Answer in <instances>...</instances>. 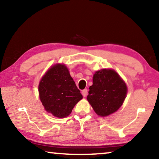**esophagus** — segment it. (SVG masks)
<instances>
[{"label":"esophagus","instance_id":"obj_1","mask_svg":"<svg viewBox=\"0 0 159 159\" xmlns=\"http://www.w3.org/2000/svg\"><path fill=\"white\" fill-rule=\"evenodd\" d=\"M87 93H88V91H87V89H84V90H82V93L83 97H87Z\"/></svg>","mask_w":159,"mask_h":159}]
</instances>
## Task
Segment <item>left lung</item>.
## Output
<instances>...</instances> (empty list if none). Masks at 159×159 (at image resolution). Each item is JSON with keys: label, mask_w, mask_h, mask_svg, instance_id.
I'll list each match as a JSON object with an SVG mask.
<instances>
[{"label": "left lung", "mask_w": 159, "mask_h": 159, "mask_svg": "<svg viewBox=\"0 0 159 159\" xmlns=\"http://www.w3.org/2000/svg\"><path fill=\"white\" fill-rule=\"evenodd\" d=\"M127 92L125 82L115 70L102 69L93 75L87 98L95 113L105 117L118 110Z\"/></svg>", "instance_id": "1"}]
</instances>
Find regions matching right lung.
Wrapping results in <instances>:
<instances>
[{
  "mask_svg": "<svg viewBox=\"0 0 159 159\" xmlns=\"http://www.w3.org/2000/svg\"><path fill=\"white\" fill-rule=\"evenodd\" d=\"M39 93L45 110L59 118L68 116L82 98L63 64H56L48 69L39 84Z\"/></svg>",
  "mask_w": 159,
  "mask_h": 159,
  "instance_id": "add662e5",
  "label": "right lung"
}]
</instances>
